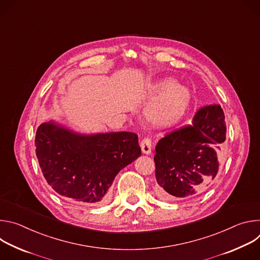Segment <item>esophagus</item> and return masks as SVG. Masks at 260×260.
Segmentation results:
<instances>
[{"mask_svg":"<svg viewBox=\"0 0 260 260\" xmlns=\"http://www.w3.org/2000/svg\"><path fill=\"white\" fill-rule=\"evenodd\" d=\"M141 149L144 154L151 153V139L149 137H145L141 142Z\"/></svg>","mask_w":260,"mask_h":260,"instance_id":"1","label":"esophagus"}]
</instances>
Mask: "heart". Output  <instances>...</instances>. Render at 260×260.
<instances>
[{
  "mask_svg": "<svg viewBox=\"0 0 260 260\" xmlns=\"http://www.w3.org/2000/svg\"><path fill=\"white\" fill-rule=\"evenodd\" d=\"M154 101L147 110L148 117L159 125H172L186 113L191 103V92L174 79H165L151 88Z\"/></svg>",
  "mask_w": 260,
  "mask_h": 260,
  "instance_id": "1",
  "label": "heart"
}]
</instances>
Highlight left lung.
Segmentation results:
<instances>
[{
	"mask_svg": "<svg viewBox=\"0 0 260 260\" xmlns=\"http://www.w3.org/2000/svg\"><path fill=\"white\" fill-rule=\"evenodd\" d=\"M220 105L201 108L192 124L176 129L155 147L157 194L162 200L191 199L204 192L219 169L226 125Z\"/></svg>",
	"mask_w": 260,
	"mask_h": 260,
	"instance_id": "left-lung-1",
	"label": "left lung"
}]
</instances>
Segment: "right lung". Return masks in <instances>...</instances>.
Masks as SVG:
<instances>
[{
	"label": "right lung",
	"instance_id": "add662e5",
	"mask_svg": "<svg viewBox=\"0 0 260 260\" xmlns=\"http://www.w3.org/2000/svg\"><path fill=\"white\" fill-rule=\"evenodd\" d=\"M35 146L51 188L87 205L102 204L119 171L141 155L135 133L81 135L52 121L39 125Z\"/></svg>",
	"mask_w": 260,
	"mask_h": 260
}]
</instances>
